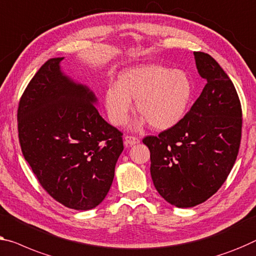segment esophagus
<instances>
[{"instance_id":"1","label":"esophagus","mask_w":256,"mask_h":256,"mask_svg":"<svg viewBox=\"0 0 256 256\" xmlns=\"http://www.w3.org/2000/svg\"><path fill=\"white\" fill-rule=\"evenodd\" d=\"M140 140L136 138V136H126L124 138V144L125 146H133V144H139Z\"/></svg>"}]
</instances>
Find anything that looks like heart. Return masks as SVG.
Segmentation results:
<instances>
[{
  "instance_id": "heart-1",
  "label": "heart",
  "mask_w": 256,
  "mask_h": 256,
  "mask_svg": "<svg viewBox=\"0 0 256 256\" xmlns=\"http://www.w3.org/2000/svg\"><path fill=\"white\" fill-rule=\"evenodd\" d=\"M192 82L185 72L148 64L128 68L118 76L116 86L104 92V106L112 124L120 126L132 112L141 114L136 126L150 123L158 131L180 123L192 100Z\"/></svg>"
}]
</instances>
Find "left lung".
<instances>
[{"mask_svg":"<svg viewBox=\"0 0 256 256\" xmlns=\"http://www.w3.org/2000/svg\"><path fill=\"white\" fill-rule=\"evenodd\" d=\"M204 88L180 123L146 136L150 174L163 199L190 208L215 194L237 158L242 138V106L231 79L210 55L194 52Z\"/></svg>","mask_w":256,"mask_h":256,"instance_id":"8db88e82","label":"left lung"}]
</instances>
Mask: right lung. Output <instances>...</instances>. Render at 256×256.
Instances as JSON below:
<instances>
[{"instance_id":"obj_1","label":"right lung","mask_w":256,"mask_h":256,"mask_svg":"<svg viewBox=\"0 0 256 256\" xmlns=\"http://www.w3.org/2000/svg\"><path fill=\"white\" fill-rule=\"evenodd\" d=\"M63 60H47L26 87L17 114L19 142L38 180L56 201L90 210L112 184L123 133L100 116L93 90L60 70Z\"/></svg>"}]
</instances>
